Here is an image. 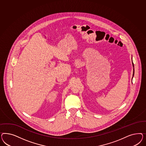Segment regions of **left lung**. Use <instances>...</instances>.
<instances>
[{"mask_svg":"<svg viewBox=\"0 0 146 146\" xmlns=\"http://www.w3.org/2000/svg\"><path fill=\"white\" fill-rule=\"evenodd\" d=\"M132 65L133 67V76H134V64H133V62Z\"/></svg>","mask_w":146,"mask_h":146,"instance_id":"left-lung-1","label":"left lung"}]
</instances>
